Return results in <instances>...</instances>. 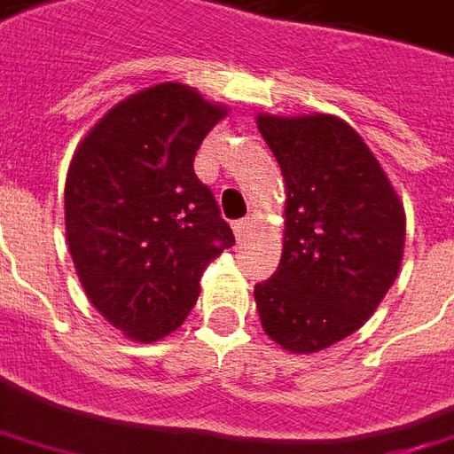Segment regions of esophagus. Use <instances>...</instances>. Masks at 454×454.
<instances>
[{"label":"esophagus","mask_w":454,"mask_h":454,"mask_svg":"<svg viewBox=\"0 0 454 454\" xmlns=\"http://www.w3.org/2000/svg\"><path fill=\"white\" fill-rule=\"evenodd\" d=\"M252 223H254V221H252V216H245V219L235 223L233 231H235V235H238V240H242V238H247V235H250Z\"/></svg>","instance_id":"1"}]
</instances>
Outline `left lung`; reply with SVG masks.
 Wrapping results in <instances>:
<instances>
[{
    "label": "left lung",
    "instance_id": "1",
    "mask_svg": "<svg viewBox=\"0 0 454 454\" xmlns=\"http://www.w3.org/2000/svg\"><path fill=\"white\" fill-rule=\"evenodd\" d=\"M257 128L286 183L281 264L254 286L259 319L283 350H326L364 326L397 278L404 207L338 116L259 114Z\"/></svg>",
    "mask_w": 454,
    "mask_h": 454
}]
</instances>
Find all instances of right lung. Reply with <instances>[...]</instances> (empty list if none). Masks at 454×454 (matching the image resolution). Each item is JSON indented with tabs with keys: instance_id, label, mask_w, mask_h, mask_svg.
<instances>
[{
	"instance_id": "right-lung-1",
	"label": "right lung",
	"mask_w": 454,
	"mask_h": 454,
	"mask_svg": "<svg viewBox=\"0 0 454 454\" xmlns=\"http://www.w3.org/2000/svg\"><path fill=\"white\" fill-rule=\"evenodd\" d=\"M226 114L195 88L159 82L104 114L71 159L64 212L75 273L97 311L133 340L181 326L204 269L235 245L192 168Z\"/></svg>"
}]
</instances>
